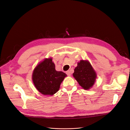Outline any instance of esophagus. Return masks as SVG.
Here are the masks:
<instances>
[{
	"instance_id": "esophagus-1",
	"label": "esophagus",
	"mask_w": 130,
	"mask_h": 130,
	"mask_svg": "<svg viewBox=\"0 0 130 130\" xmlns=\"http://www.w3.org/2000/svg\"><path fill=\"white\" fill-rule=\"evenodd\" d=\"M66 74L68 76H70V72L69 71V70H68V71L66 72Z\"/></svg>"
}]
</instances>
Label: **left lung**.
<instances>
[{
  "mask_svg": "<svg viewBox=\"0 0 130 130\" xmlns=\"http://www.w3.org/2000/svg\"><path fill=\"white\" fill-rule=\"evenodd\" d=\"M73 75L78 83L85 89L91 88L96 77V74L90 63L88 61L84 60L78 63Z\"/></svg>",
  "mask_w": 130,
  "mask_h": 130,
  "instance_id": "left-lung-1",
  "label": "left lung"
}]
</instances>
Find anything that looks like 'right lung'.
Returning a JSON list of instances; mask_svg holds the SVG:
<instances>
[{"label":"right lung","mask_w":130,"mask_h":130,"mask_svg":"<svg viewBox=\"0 0 130 130\" xmlns=\"http://www.w3.org/2000/svg\"><path fill=\"white\" fill-rule=\"evenodd\" d=\"M67 75L55 70L52 58H46L38 64L34 70L32 80L39 92L44 95H52L60 88Z\"/></svg>","instance_id":"obj_1"}]
</instances>
